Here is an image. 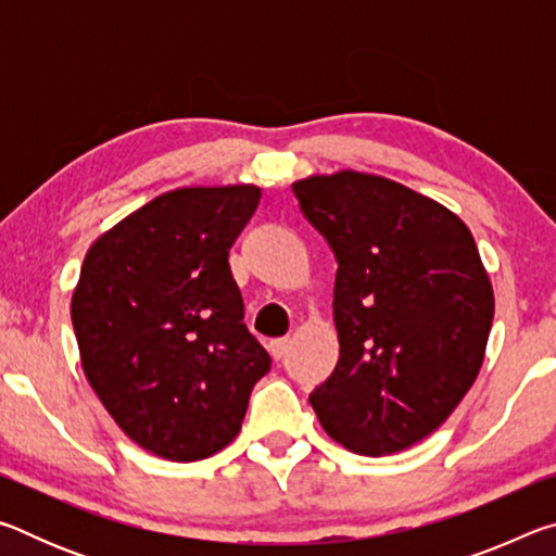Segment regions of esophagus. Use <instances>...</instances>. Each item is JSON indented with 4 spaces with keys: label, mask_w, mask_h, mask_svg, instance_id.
I'll return each mask as SVG.
<instances>
[{
    "label": "esophagus",
    "mask_w": 556,
    "mask_h": 556,
    "mask_svg": "<svg viewBox=\"0 0 556 556\" xmlns=\"http://www.w3.org/2000/svg\"><path fill=\"white\" fill-rule=\"evenodd\" d=\"M289 348H291V338H289V336H287V338H275V341L269 343V353L275 355L277 361H279V357L287 355Z\"/></svg>",
    "instance_id": "esophagus-1"
}]
</instances>
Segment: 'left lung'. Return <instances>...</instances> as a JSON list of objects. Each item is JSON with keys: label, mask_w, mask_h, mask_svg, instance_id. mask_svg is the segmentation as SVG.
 <instances>
[{"label": "left lung", "mask_w": 556, "mask_h": 556, "mask_svg": "<svg viewBox=\"0 0 556 556\" xmlns=\"http://www.w3.org/2000/svg\"><path fill=\"white\" fill-rule=\"evenodd\" d=\"M291 188L338 260L341 355L308 402L353 454L409 448L481 372L495 296L473 235L446 205L378 174L343 168Z\"/></svg>", "instance_id": "left-lung-1"}]
</instances>
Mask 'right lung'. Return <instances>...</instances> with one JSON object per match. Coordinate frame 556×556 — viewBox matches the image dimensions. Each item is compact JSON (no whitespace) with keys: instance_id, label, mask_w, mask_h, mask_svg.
Masks as SVG:
<instances>
[{"instance_id":"right-lung-1","label":"right lung","mask_w":556,"mask_h":556,"mask_svg":"<svg viewBox=\"0 0 556 556\" xmlns=\"http://www.w3.org/2000/svg\"><path fill=\"white\" fill-rule=\"evenodd\" d=\"M260 199L252 184L166 191L102 232L83 260L71 299L83 372L149 454L178 464L218 454L269 372L228 265Z\"/></svg>"}]
</instances>
